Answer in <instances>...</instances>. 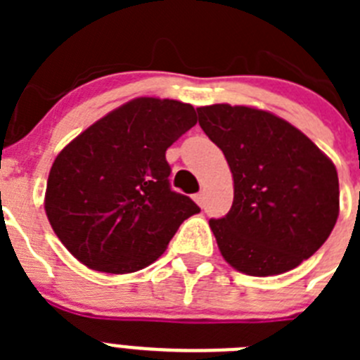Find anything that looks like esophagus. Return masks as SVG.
<instances>
[{
	"mask_svg": "<svg viewBox=\"0 0 360 360\" xmlns=\"http://www.w3.org/2000/svg\"><path fill=\"white\" fill-rule=\"evenodd\" d=\"M203 200H205V195H203V193H198V195H195V202L198 203L200 207H203Z\"/></svg>",
	"mask_w": 360,
	"mask_h": 360,
	"instance_id": "34e87169",
	"label": "esophagus"
}]
</instances>
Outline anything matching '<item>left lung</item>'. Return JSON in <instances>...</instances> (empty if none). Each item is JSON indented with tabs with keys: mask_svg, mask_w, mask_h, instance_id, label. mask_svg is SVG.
Segmentation results:
<instances>
[{
	"mask_svg": "<svg viewBox=\"0 0 360 360\" xmlns=\"http://www.w3.org/2000/svg\"><path fill=\"white\" fill-rule=\"evenodd\" d=\"M196 111L234 180L231 211L209 219L225 262L257 278L301 265L328 240L339 216L333 162L270 111L231 104Z\"/></svg>",
	"mask_w": 360,
	"mask_h": 360,
	"instance_id": "left-lung-1",
	"label": "left lung"
}]
</instances>
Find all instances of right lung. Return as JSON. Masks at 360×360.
<instances>
[{"label":"right lung","mask_w":360,"mask_h":360,"mask_svg":"<svg viewBox=\"0 0 360 360\" xmlns=\"http://www.w3.org/2000/svg\"><path fill=\"white\" fill-rule=\"evenodd\" d=\"M196 124L195 108L139 97L73 139L46 182L53 232L88 269L129 274L157 262L184 219L200 212L171 191L165 151Z\"/></svg>","instance_id":"add662e5"}]
</instances>
